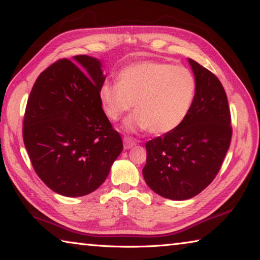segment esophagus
<instances>
[{"label": "esophagus", "instance_id": "1", "mask_svg": "<svg viewBox=\"0 0 260 260\" xmlns=\"http://www.w3.org/2000/svg\"><path fill=\"white\" fill-rule=\"evenodd\" d=\"M135 144H136V142L133 139L129 138V136H125L124 138V148L125 149H131L132 147H134Z\"/></svg>", "mask_w": 260, "mask_h": 260}]
</instances>
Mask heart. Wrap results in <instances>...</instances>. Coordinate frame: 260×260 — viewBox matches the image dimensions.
I'll list each match as a JSON object with an SVG mask.
<instances>
[{
	"label": "heart",
	"instance_id": "b5f03b06",
	"mask_svg": "<svg viewBox=\"0 0 260 260\" xmlns=\"http://www.w3.org/2000/svg\"><path fill=\"white\" fill-rule=\"evenodd\" d=\"M197 82L190 70L165 61L146 60L121 70L116 82L100 88V101L110 120L116 121L132 108L135 113L127 129L170 133L186 120L196 96Z\"/></svg>",
	"mask_w": 260,
	"mask_h": 260
}]
</instances>
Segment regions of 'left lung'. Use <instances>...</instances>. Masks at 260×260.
Returning a JSON list of instances; mask_svg holds the SVG:
<instances>
[{"label":"left lung","mask_w":260,"mask_h":260,"mask_svg":"<svg viewBox=\"0 0 260 260\" xmlns=\"http://www.w3.org/2000/svg\"><path fill=\"white\" fill-rule=\"evenodd\" d=\"M197 90L190 112L177 129L148 141L143 178L161 197L191 199L218 174L232 139L231 111L221 82L189 58Z\"/></svg>","instance_id":"8db88e82"}]
</instances>
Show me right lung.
<instances>
[{
    "mask_svg": "<svg viewBox=\"0 0 260 260\" xmlns=\"http://www.w3.org/2000/svg\"><path fill=\"white\" fill-rule=\"evenodd\" d=\"M105 78L99 59L78 55L51 64L30 90L24 144L39 178L59 195L96 190L122 150L100 101Z\"/></svg>",
    "mask_w": 260,
    "mask_h": 260,
    "instance_id": "obj_1",
    "label": "right lung"
}]
</instances>
